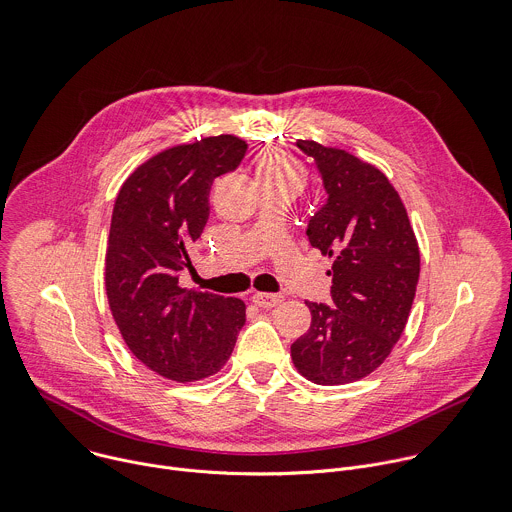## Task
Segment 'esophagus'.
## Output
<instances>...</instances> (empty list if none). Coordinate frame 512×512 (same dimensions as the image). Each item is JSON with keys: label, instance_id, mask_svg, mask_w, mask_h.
Wrapping results in <instances>:
<instances>
[{"label": "esophagus", "instance_id": "34e87169", "mask_svg": "<svg viewBox=\"0 0 512 512\" xmlns=\"http://www.w3.org/2000/svg\"><path fill=\"white\" fill-rule=\"evenodd\" d=\"M284 300L282 294H272V292H256L252 296V302L260 309H272V306H278Z\"/></svg>", "mask_w": 512, "mask_h": 512}]
</instances>
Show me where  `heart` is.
Masks as SVG:
<instances>
[{"label": "heart", "mask_w": 512, "mask_h": 512, "mask_svg": "<svg viewBox=\"0 0 512 512\" xmlns=\"http://www.w3.org/2000/svg\"><path fill=\"white\" fill-rule=\"evenodd\" d=\"M254 173L262 189L298 193L306 183L304 167L292 155L278 149H262L254 159Z\"/></svg>", "instance_id": "b5f03b06"}]
</instances>
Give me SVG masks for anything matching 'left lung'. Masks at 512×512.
<instances>
[{"label": "left lung", "instance_id": "8db88e82", "mask_svg": "<svg viewBox=\"0 0 512 512\" xmlns=\"http://www.w3.org/2000/svg\"><path fill=\"white\" fill-rule=\"evenodd\" d=\"M296 145L317 161L329 201L306 236L333 258V302H306L311 329L290 345L296 371L317 385L373 373L399 341L416 296L420 248L405 206L383 171L339 147Z\"/></svg>", "mask_w": 512, "mask_h": 512}]
</instances>
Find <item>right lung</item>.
<instances>
[{
  "instance_id": "obj_1",
  "label": "right lung",
  "mask_w": 512,
  "mask_h": 512,
  "mask_svg": "<svg viewBox=\"0 0 512 512\" xmlns=\"http://www.w3.org/2000/svg\"><path fill=\"white\" fill-rule=\"evenodd\" d=\"M246 149L234 135L169 147L141 163L115 201L105 254L113 319L131 353L177 383L218 373L246 323L244 300L179 284L210 216L212 183Z\"/></svg>"
}]
</instances>
